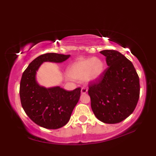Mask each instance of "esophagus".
<instances>
[{"label": "esophagus", "mask_w": 156, "mask_h": 156, "mask_svg": "<svg viewBox=\"0 0 156 156\" xmlns=\"http://www.w3.org/2000/svg\"><path fill=\"white\" fill-rule=\"evenodd\" d=\"M87 91H88V89L86 87H82V89H81V92L82 94H86L87 92Z\"/></svg>", "instance_id": "1"}]
</instances>
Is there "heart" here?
<instances>
[{
    "label": "heart",
    "mask_w": 156,
    "mask_h": 156,
    "mask_svg": "<svg viewBox=\"0 0 156 156\" xmlns=\"http://www.w3.org/2000/svg\"><path fill=\"white\" fill-rule=\"evenodd\" d=\"M105 69V64L98 57L80 59L67 69V74L73 80L94 82L101 77Z\"/></svg>",
    "instance_id": "obj_1"
}]
</instances>
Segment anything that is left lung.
<instances>
[{"mask_svg": "<svg viewBox=\"0 0 156 156\" xmlns=\"http://www.w3.org/2000/svg\"><path fill=\"white\" fill-rule=\"evenodd\" d=\"M108 67L101 77L90 82L88 94L96 117L106 123H117L133 112L140 95L139 77L129 59L118 51L100 52Z\"/></svg>", "mask_w": 156, "mask_h": 156, "instance_id": "left-lung-1", "label": "left lung"}]
</instances>
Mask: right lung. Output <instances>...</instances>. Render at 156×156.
<instances>
[{"mask_svg":"<svg viewBox=\"0 0 156 156\" xmlns=\"http://www.w3.org/2000/svg\"><path fill=\"white\" fill-rule=\"evenodd\" d=\"M69 57L46 53L32 61L23 72L20 84L21 105L29 118L40 126L48 129L64 126L80 99V87L73 91H66L59 87L47 89L36 82V72L44 62L60 63Z\"/></svg>","mask_w":156,"mask_h":156,"instance_id":"add662e5","label":"right lung"}]
</instances>
